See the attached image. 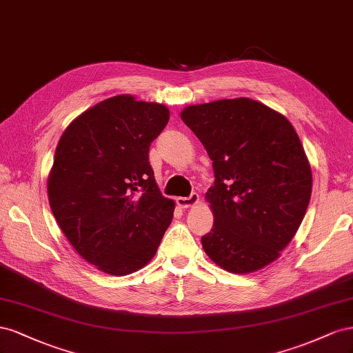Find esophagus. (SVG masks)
I'll use <instances>...</instances> for the list:
<instances>
[{"mask_svg": "<svg viewBox=\"0 0 353 353\" xmlns=\"http://www.w3.org/2000/svg\"><path fill=\"white\" fill-rule=\"evenodd\" d=\"M176 203L179 207H182V208L194 207L199 203V195L196 192H194V194H190V196H179L176 199Z\"/></svg>", "mask_w": 353, "mask_h": 353, "instance_id": "obj_1", "label": "esophagus"}]
</instances>
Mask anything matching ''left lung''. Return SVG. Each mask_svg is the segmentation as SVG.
Returning a JSON list of instances; mask_svg holds the SVG:
<instances>
[{"instance_id": "obj_1", "label": "left lung", "mask_w": 353, "mask_h": 353, "mask_svg": "<svg viewBox=\"0 0 353 353\" xmlns=\"http://www.w3.org/2000/svg\"><path fill=\"white\" fill-rule=\"evenodd\" d=\"M180 118L213 161L205 194L214 225L201 238L230 274H251L281 256L303 220L312 170L290 121L248 97L186 106Z\"/></svg>"}]
</instances>
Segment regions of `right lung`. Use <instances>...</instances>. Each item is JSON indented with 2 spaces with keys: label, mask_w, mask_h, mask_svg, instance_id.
<instances>
[{
  "label": "right lung",
  "mask_w": 353,
  "mask_h": 353,
  "mask_svg": "<svg viewBox=\"0 0 353 353\" xmlns=\"http://www.w3.org/2000/svg\"><path fill=\"white\" fill-rule=\"evenodd\" d=\"M170 119L167 106L109 97L77 117L60 137L47 180L48 203L77 253L109 275L146 266L171 223L149 146Z\"/></svg>",
  "instance_id": "add662e5"
}]
</instances>
